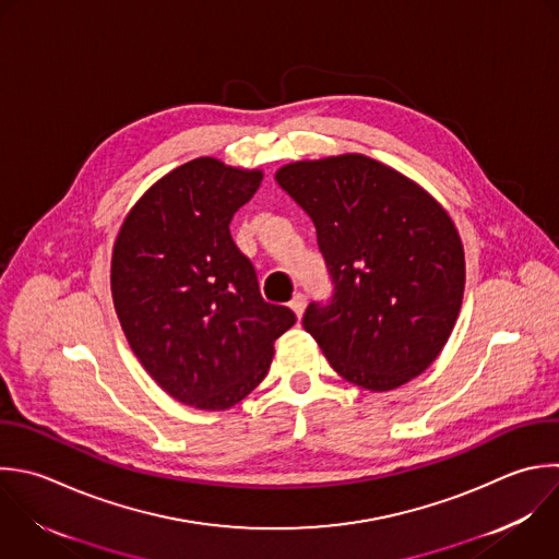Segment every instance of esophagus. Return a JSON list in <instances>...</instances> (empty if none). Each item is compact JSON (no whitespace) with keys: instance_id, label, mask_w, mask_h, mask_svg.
I'll return each instance as SVG.
<instances>
[{"instance_id":"34e87169","label":"esophagus","mask_w":559,"mask_h":559,"mask_svg":"<svg viewBox=\"0 0 559 559\" xmlns=\"http://www.w3.org/2000/svg\"><path fill=\"white\" fill-rule=\"evenodd\" d=\"M306 301H308V297H306L304 293H297V295L293 297V301H290V308L295 310L297 319H301V314H304V310H306Z\"/></svg>"}]
</instances>
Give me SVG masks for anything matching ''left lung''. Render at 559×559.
<instances>
[{"label": "left lung", "instance_id": "left-lung-1", "mask_svg": "<svg viewBox=\"0 0 559 559\" xmlns=\"http://www.w3.org/2000/svg\"><path fill=\"white\" fill-rule=\"evenodd\" d=\"M312 218L334 290L304 328L345 380L391 391L443 349L459 317L465 260L445 210L362 155L297 162L275 175Z\"/></svg>", "mask_w": 559, "mask_h": 559}]
</instances>
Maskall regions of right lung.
<instances>
[{"mask_svg": "<svg viewBox=\"0 0 559 559\" xmlns=\"http://www.w3.org/2000/svg\"><path fill=\"white\" fill-rule=\"evenodd\" d=\"M260 170L192 159L157 181L127 216L111 260L122 330L175 400L225 411L266 376L273 343L297 317L262 299L251 260L229 234Z\"/></svg>", "mask_w": 559, "mask_h": 559, "instance_id": "add662e5", "label": "right lung"}]
</instances>
